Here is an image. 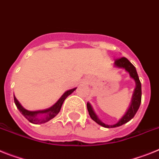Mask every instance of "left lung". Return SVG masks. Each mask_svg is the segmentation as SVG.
<instances>
[{"label": "left lung", "instance_id": "1", "mask_svg": "<svg viewBox=\"0 0 159 159\" xmlns=\"http://www.w3.org/2000/svg\"><path fill=\"white\" fill-rule=\"evenodd\" d=\"M113 66L116 68L125 69V71H127L129 74V76L134 80L136 87H135L134 92L133 93L132 100H131V102H130L129 107L125 112L124 116L118 120L117 123L114 125L104 124V122H102L99 119L98 116L96 114V112L93 110V107H92L90 103H87V108H88V111H89V116H90L91 118L93 119L95 122H96L97 124L103 126L104 128H115V127H118V126L122 125L125 124V123L129 121L135 116L136 112H138V108L140 107L141 101H142V84H141V82L139 80V77H138V75L137 73L135 66L125 57L116 59L114 63H113Z\"/></svg>", "mask_w": 159, "mask_h": 159}]
</instances>
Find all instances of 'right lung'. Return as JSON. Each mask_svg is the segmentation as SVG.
<instances>
[{"instance_id": "obj_1", "label": "right lung", "mask_w": 159, "mask_h": 159, "mask_svg": "<svg viewBox=\"0 0 159 159\" xmlns=\"http://www.w3.org/2000/svg\"><path fill=\"white\" fill-rule=\"evenodd\" d=\"M75 89H76V88L66 91L63 94V96H61L60 98L59 99V100L55 104H53L51 107L47 108V109H43V110H27V109H25V108H23L21 106V104L19 103V101L15 97V96H13V98H14L15 104H16L17 108H18V110L30 123H33V124L35 125L43 124V123H46V122L49 121L50 120L54 118L59 113L61 109V107L63 105V103L64 102L65 99L69 95L71 94Z\"/></svg>"}]
</instances>
